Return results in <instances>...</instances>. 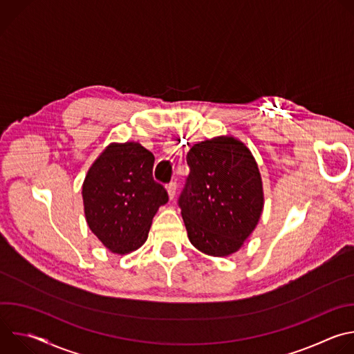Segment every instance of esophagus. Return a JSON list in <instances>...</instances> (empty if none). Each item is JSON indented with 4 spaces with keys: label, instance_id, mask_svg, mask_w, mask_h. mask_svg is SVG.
Returning <instances> with one entry per match:
<instances>
[{
    "label": "esophagus",
    "instance_id": "34e87169",
    "mask_svg": "<svg viewBox=\"0 0 354 354\" xmlns=\"http://www.w3.org/2000/svg\"><path fill=\"white\" fill-rule=\"evenodd\" d=\"M167 190H168V196L171 200H174L175 194H176V182H171L168 186H167Z\"/></svg>",
    "mask_w": 354,
    "mask_h": 354
}]
</instances>
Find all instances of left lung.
Listing matches in <instances>:
<instances>
[{
	"mask_svg": "<svg viewBox=\"0 0 354 354\" xmlns=\"http://www.w3.org/2000/svg\"><path fill=\"white\" fill-rule=\"evenodd\" d=\"M190 174L178 205L189 241L210 257L236 252L263 212V186L249 148L220 136L194 144L186 157Z\"/></svg>",
	"mask_w": 354,
	"mask_h": 354,
	"instance_id": "1",
	"label": "left lung"
}]
</instances>
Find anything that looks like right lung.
<instances>
[{"label":"right lung","instance_id":"add662e5","mask_svg":"<svg viewBox=\"0 0 354 354\" xmlns=\"http://www.w3.org/2000/svg\"><path fill=\"white\" fill-rule=\"evenodd\" d=\"M154 160L138 142H112L85 176L82 200L88 227L113 254L138 249L156 213L168 201L165 187L153 178Z\"/></svg>","mask_w":354,"mask_h":354}]
</instances>
